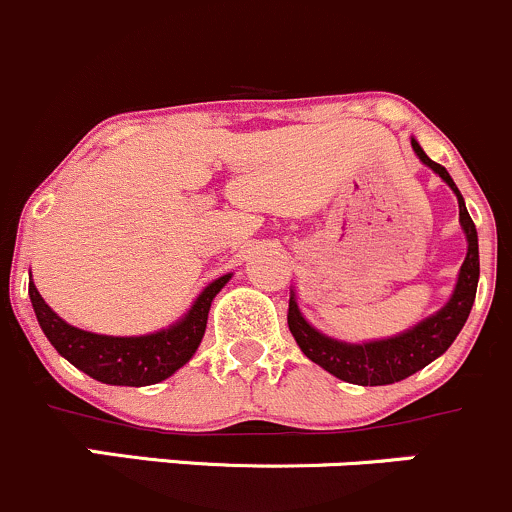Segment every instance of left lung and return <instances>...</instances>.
Returning a JSON list of instances; mask_svg holds the SVG:
<instances>
[{"mask_svg":"<svg viewBox=\"0 0 512 512\" xmlns=\"http://www.w3.org/2000/svg\"><path fill=\"white\" fill-rule=\"evenodd\" d=\"M411 146H414L416 156L421 158L428 168L436 170V173L451 185L453 193H456L458 218H461L463 232H466L468 240V255L466 260H463L461 275H458V285L451 302H448L441 312H436L433 317L416 324L409 332L399 334V337L381 339V342L347 344L324 337V334H319L317 329L309 327V324L304 322V317L297 309V302H294V297H289L287 324L294 342L299 344V349H302L307 359H312L314 364L327 369L329 374H334L337 379L349 381V384L384 386L421 371L423 366L431 364L436 356H441L448 347H451L453 339L458 337V332H461L463 324H466L473 307V299H476L480 275L476 225H473L471 215H468L466 210V203H463V195L458 193L456 183H453V178L448 175V170L443 168L441 163L428 158L416 141H411Z\"/></svg>","mask_w":512,"mask_h":512,"instance_id":"obj_1","label":"left lung"}]
</instances>
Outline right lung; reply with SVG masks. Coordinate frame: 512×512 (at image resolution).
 <instances>
[{
  "mask_svg": "<svg viewBox=\"0 0 512 512\" xmlns=\"http://www.w3.org/2000/svg\"><path fill=\"white\" fill-rule=\"evenodd\" d=\"M227 280L230 275H223L205 287L178 324L146 337H103L71 327L51 312L34 282H29V297L51 347L76 369L111 386H151L175 374L195 354L208 324L210 302Z\"/></svg>",
  "mask_w": 512,
  "mask_h": 512,
  "instance_id": "obj_1",
  "label": "right lung"
}]
</instances>
